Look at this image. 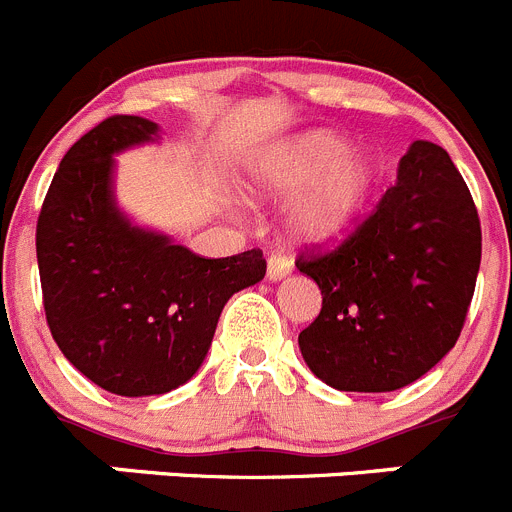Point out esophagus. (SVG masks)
Returning <instances> with one entry per match:
<instances>
[{
	"instance_id": "esophagus-1",
	"label": "esophagus",
	"mask_w": 512,
	"mask_h": 512,
	"mask_svg": "<svg viewBox=\"0 0 512 512\" xmlns=\"http://www.w3.org/2000/svg\"><path fill=\"white\" fill-rule=\"evenodd\" d=\"M292 269L294 261L289 259V256H281V253H271L269 261H266V276H269L271 281L284 279V276L292 274Z\"/></svg>"
}]
</instances>
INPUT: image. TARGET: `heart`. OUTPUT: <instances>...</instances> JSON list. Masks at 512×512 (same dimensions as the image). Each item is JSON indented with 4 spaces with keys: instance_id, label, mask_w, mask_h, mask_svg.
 <instances>
[{
    "instance_id": "b5f03b06",
    "label": "heart",
    "mask_w": 512,
    "mask_h": 512,
    "mask_svg": "<svg viewBox=\"0 0 512 512\" xmlns=\"http://www.w3.org/2000/svg\"><path fill=\"white\" fill-rule=\"evenodd\" d=\"M381 177L370 152L335 131H307L266 149L251 167V187L261 198H292L308 192L289 210V231L302 243L340 236L363 210Z\"/></svg>"
}]
</instances>
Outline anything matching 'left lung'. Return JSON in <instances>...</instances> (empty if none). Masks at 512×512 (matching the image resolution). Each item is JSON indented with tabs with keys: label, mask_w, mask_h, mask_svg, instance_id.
Instances as JSON below:
<instances>
[{
	"label": "left lung",
	"mask_w": 512,
	"mask_h": 512,
	"mask_svg": "<svg viewBox=\"0 0 512 512\" xmlns=\"http://www.w3.org/2000/svg\"><path fill=\"white\" fill-rule=\"evenodd\" d=\"M482 231L475 200L439 144L419 139L396 185L340 246L299 253L322 309L299 350L337 391L409 386L454 348L475 294Z\"/></svg>",
	"instance_id": "1"
}]
</instances>
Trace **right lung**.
Segmentation results:
<instances>
[{"instance_id":"obj_1","label":"right lung","mask_w":512,"mask_h":512,"mask_svg":"<svg viewBox=\"0 0 512 512\" xmlns=\"http://www.w3.org/2000/svg\"><path fill=\"white\" fill-rule=\"evenodd\" d=\"M157 124L116 114L60 162L37 218V266L53 340L116 396H159L198 373L225 302L264 279L259 248L205 259L131 225L111 190L114 154Z\"/></svg>"}]
</instances>
